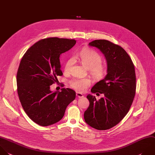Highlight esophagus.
I'll list each match as a JSON object with an SVG mask.
<instances>
[{
  "label": "esophagus",
  "instance_id": "obj_1",
  "mask_svg": "<svg viewBox=\"0 0 155 155\" xmlns=\"http://www.w3.org/2000/svg\"><path fill=\"white\" fill-rule=\"evenodd\" d=\"M76 96L78 97H79V98H81V97H82L84 96V95L82 93H79V92H77L76 93Z\"/></svg>",
  "mask_w": 155,
  "mask_h": 155
}]
</instances>
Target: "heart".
<instances>
[{"label": "heart", "instance_id": "obj_1", "mask_svg": "<svg viewBox=\"0 0 155 155\" xmlns=\"http://www.w3.org/2000/svg\"><path fill=\"white\" fill-rule=\"evenodd\" d=\"M74 58L79 60L82 64L88 69L90 74L96 79L102 78L105 73L104 67L101 64L102 59L101 56L95 51L85 48L78 53ZM74 58H70L65 66L67 71L70 70L74 62ZM91 81L88 78H74L70 81V85L78 91H84L90 84Z\"/></svg>", "mask_w": 155, "mask_h": 155}]
</instances>
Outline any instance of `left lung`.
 Instances as JSON below:
<instances>
[{"label":"left lung","instance_id":"obj_1","mask_svg":"<svg viewBox=\"0 0 155 155\" xmlns=\"http://www.w3.org/2000/svg\"><path fill=\"white\" fill-rule=\"evenodd\" d=\"M88 45L99 49L107 65V75L91 88L103 94L98 101L89 94L90 105L84 112L85 122L98 130L110 129L127 114L136 93V75L133 62L124 48L107 40H95Z\"/></svg>","mask_w":155,"mask_h":155}]
</instances>
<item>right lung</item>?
<instances>
[{
  "label": "right lung",
  "instance_id": "obj_1",
  "mask_svg": "<svg viewBox=\"0 0 155 155\" xmlns=\"http://www.w3.org/2000/svg\"><path fill=\"white\" fill-rule=\"evenodd\" d=\"M76 43L74 39L50 38L32 45L21 59L18 73V93L28 116L45 127L59 122L67 107L74 100L76 93L67 88L50 90V85L62 76L60 56Z\"/></svg>",
  "mask_w": 155,
  "mask_h": 155
}]
</instances>
